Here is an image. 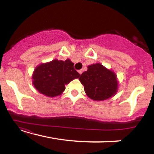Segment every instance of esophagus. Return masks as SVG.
Wrapping results in <instances>:
<instances>
[{
    "label": "esophagus",
    "instance_id": "esophagus-1",
    "mask_svg": "<svg viewBox=\"0 0 154 154\" xmlns=\"http://www.w3.org/2000/svg\"><path fill=\"white\" fill-rule=\"evenodd\" d=\"M78 72L79 73V75H82V69H81V70H79Z\"/></svg>",
    "mask_w": 154,
    "mask_h": 154
}]
</instances>
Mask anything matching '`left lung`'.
<instances>
[{
	"label": "left lung",
	"instance_id": "8db88e82",
	"mask_svg": "<svg viewBox=\"0 0 154 154\" xmlns=\"http://www.w3.org/2000/svg\"><path fill=\"white\" fill-rule=\"evenodd\" d=\"M79 79L86 95L93 100L109 99L118 91L119 83L115 72L100 63L89 65Z\"/></svg>",
	"mask_w": 154,
	"mask_h": 154
}]
</instances>
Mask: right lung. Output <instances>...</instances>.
I'll use <instances>...</instances> for the list:
<instances>
[{"label":"right lung","mask_w":154,"mask_h":154,"mask_svg":"<svg viewBox=\"0 0 154 154\" xmlns=\"http://www.w3.org/2000/svg\"><path fill=\"white\" fill-rule=\"evenodd\" d=\"M79 76L70 59L65 61L54 59L35 67L32 78L33 85L39 93L54 98L62 94L65 85Z\"/></svg>","instance_id":"obj_1"}]
</instances>
